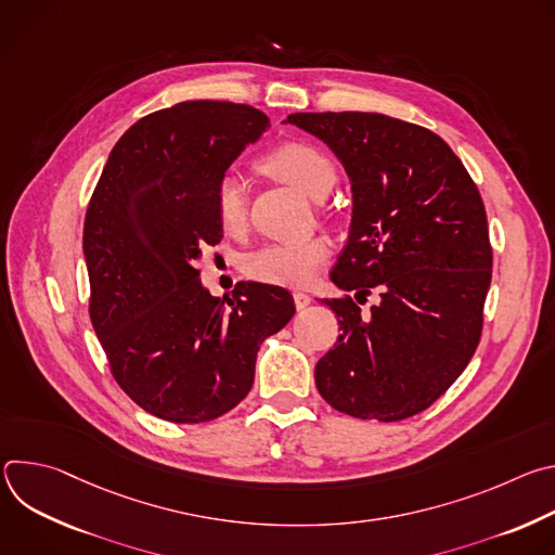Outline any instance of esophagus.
Instances as JSON below:
<instances>
[{"instance_id": "esophagus-1", "label": "esophagus", "mask_w": 555, "mask_h": 555, "mask_svg": "<svg viewBox=\"0 0 555 555\" xmlns=\"http://www.w3.org/2000/svg\"><path fill=\"white\" fill-rule=\"evenodd\" d=\"M294 302H296L298 309H305L311 302V296L307 292H302V289H296L294 292Z\"/></svg>"}]
</instances>
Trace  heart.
Returning a JSON list of instances; mask_svg holds the SVG:
<instances>
[{"label": "heart", "mask_w": 555, "mask_h": 555, "mask_svg": "<svg viewBox=\"0 0 555 555\" xmlns=\"http://www.w3.org/2000/svg\"><path fill=\"white\" fill-rule=\"evenodd\" d=\"M263 167L302 195L315 199L319 193L334 184V163L319 146L307 142H285L266 155ZM217 217L225 230H240L248 215V195L242 176L228 171L215 189ZM330 257L327 244L321 236L292 242L266 244L244 259V270L266 283L305 285L319 272Z\"/></svg>", "instance_id": "obj_1"}]
</instances>
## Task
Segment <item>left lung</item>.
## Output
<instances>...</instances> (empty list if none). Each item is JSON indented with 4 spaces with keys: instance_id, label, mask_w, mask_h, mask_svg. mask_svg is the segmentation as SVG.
Segmentation results:
<instances>
[{
    "instance_id": "8db88e82",
    "label": "left lung",
    "mask_w": 555,
    "mask_h": 555,
    "mask_svg": "<svg viewBox=\"0 0 555 555\" xmlns=\"http://www.w3.org/2000/svg\"><path fill=\"white\" fill-rule=\"evenodd\" d=\"M325 142L351 184L349 240L332 272L379 302L362 315L323 298L343 334L315 364V388L340 413L400 422L426 411L481 338L492 248L481 195L433 131L369 112L289 114Z\"/></svg>"
}]
</instances>
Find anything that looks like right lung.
Returning <instances> with one entry per match:
<instances>
[{
    "label": "right lung",
    "mask_w": 555,
    "mask_h": 555,
    "mask_svg": "<svg viewBox=\"0 0 555 555\" xmlns=\"http://www.w3.org/2000/svg\"><path fill=\"white\" fill-rule=\"evenodd\" d=\"M268 127L259 109L221 101L153 112L116 142L88 206L92 325L120 388L160 420L202 424L234 409L263 340L296 311L266 283L217 298L195 268L221 242V176Z\"/></svg>",
    "instance_id": "right-lung-1"
}]
</instances>
